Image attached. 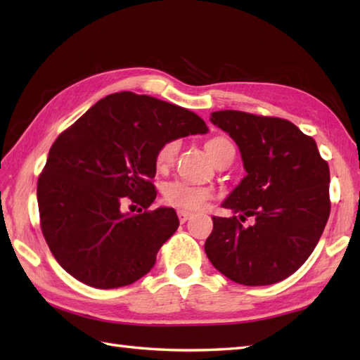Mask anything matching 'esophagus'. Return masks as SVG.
<instances>
[{
  "label": "esophagus",
  "instance_id": "obj_1",
  "mask_svg": "<svg viewBox=\"0 0 360 360\" xmlns=\"http://www.w3.org/2000/svg\"><path fill=\"white\" fill-rule=\"evenodd\" d=\"M178 218H179V223L184 224L186 221H188L190 213H188V212H184V210H181V212H178Z\"/></svg>",
  "mask_w": 360,
  "mask_h": 360
}]
</instances>
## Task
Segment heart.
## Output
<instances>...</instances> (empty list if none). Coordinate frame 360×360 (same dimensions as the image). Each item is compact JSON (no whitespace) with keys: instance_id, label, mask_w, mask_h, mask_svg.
Returning a JSON list of instances; mask_svg holds the SVG:
<instances>
[{"instance_id":"heart-1","label":"heart","mask_w":360,"mask_h":360,"mask_svg":"<svg viewBox=\"0 0 360 360\" xmlns=\"http://www.w3.org/2000/svg\"><path fill=\"white\" fill-rule=\"evenodd\" d=\"M226 145H232L224 137H215V139L209 141L205 143V150L210 155V158L215 162V159L218 158V153L221 148L226 147ZM179 150V141H168L165 142L162 147H160L156 153V165L158 167H167L173 162V159L176 156V153ZM210 190L201 187V186H195L192 182L184 181V179H173L168 181L162 186V200L167 205L170 207L179 209V210H200L202 209L207 201L210 200Z\"/></svg>"}]
</instances>
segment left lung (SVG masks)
<instances>
[{"label":"left lung","instance_id":"obj_1","mask_svg":"<svg viewBox=\"0 0 360 360\" xmlns=\"http://www.w3.org/2000/svg\"><path fill=\"white\" fill-rule=\"evenodd\" d=\"M210 122L238 145L248 174L223 204L240 217H213L205 254L240 285L285 280L307 262L330 218V167L316 141L286 119L224 110ZM248 217L254 225L242 224Z\"/></svg>","mask_w":360,"mask_h":360}]
</instances>
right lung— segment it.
<instances>
[{"mask_svg":"<svg viewBox=\"0 0 360 360\" xmlns=\"http://www.w3.org/2000/svg\"><path fill=\"white\" fill-rule=\"evenodd\" d=\"M207 133L195 112L129 91L106 96L60 134L37 182L40 227L53 258L88 286L131 285L151 271L179 226L174 209L151 210L156 153ZM140 205L128 216L121 204Z\"/></svg>","mask_w":360,"mask_h":360,"instance_id":"right-lung-1","label":"right lung"}]
</instances>
